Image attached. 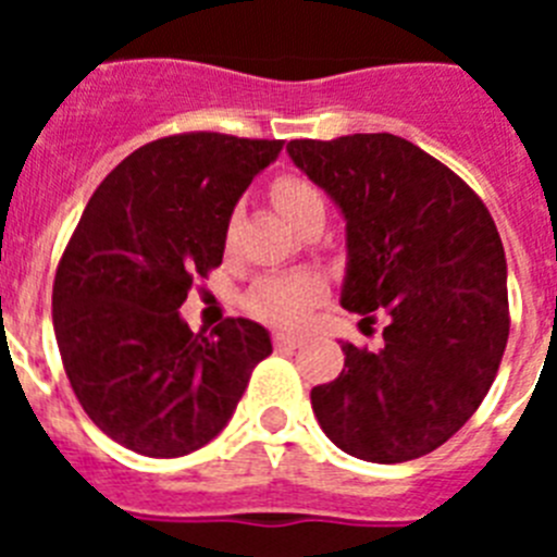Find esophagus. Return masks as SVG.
<instances>
[{
    "label": "esophagus",
    "mask_w": 557,
    "mask_h": 557,
    "mask_svg": "<svg viewBox=\"0 0 557 557\" xmlns=\"http://www.w3.org/2000/svg\"><path fill=\"white\" fill-rule=\"evenodd\" d=\"M273 346L275 348H298V346H301V337H298V334L275 332L273 334Z\"/></svg>",
    "instance_id": "esophagus-1"
}]
</instances>
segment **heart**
Segmentation results:
<instances>
[{"label": "heart", "mask_w": 557, "mask_h": 557, "mask_svg": "<svg viewBox=\"0 0 557 557\" xmlns=\"http://www.w3.org/2000/svg\"><path fill=\"white\" fill-rule=\"evenodd\" d=\"M273 203L278 206L289 223H298L301 214L312 206L323 203L321 191L314 189L309 181L284 175L273 184ZM323 287L321 275L301 270V273H282V275H264L250 287L245 295V309L253 318L273 326H301L304 318L314 304H321Z\"/></svg>", "instance_id": "1"}]
</instances>
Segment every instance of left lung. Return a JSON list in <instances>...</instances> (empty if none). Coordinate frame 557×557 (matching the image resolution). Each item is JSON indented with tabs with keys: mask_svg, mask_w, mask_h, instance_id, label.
I'll return each instance as SVG.
<instances>
[{
	"mask_svg": "<svg viewBox=\"0 0 557 557\" xmlns=\"http://www.w3.org/2000/svg\"><path fill=\"white\" fill-rule=\"evenodd\" d=\"M289 159L346 218L339 304L387 314L376 351L312 387L334 446L405 462L444 446L476 412L508 346V262L491 211L460 175L393 133L295 139Z\"/></svg>",
	"mask_w": 557,
	"mask_h": 557,
	"instance_id": "left-lung-1",
	"label": "left lung"
}]
</instances>
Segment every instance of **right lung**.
Here are the masks:
<instances>
[{
  "label": "right lung",
  "instance_id": "add662e5",
  "mask_svg": "<svg viewBox=\"0 0 557 557\" xmlns=\"http://www.w3.org/2000/svg\"><path fill=\"white\" fill-rule=\"evenodd\" d=\"M282 145L175 133L131 152L88 200L58 262L52 323L77 401L125 449L184 457L206 446L273 351L248 318L195 334L178 309L220 268L236 200Z\"/></svg>",
  "mask_w": 557,
  "mask_h": 557
}]
</instances>
